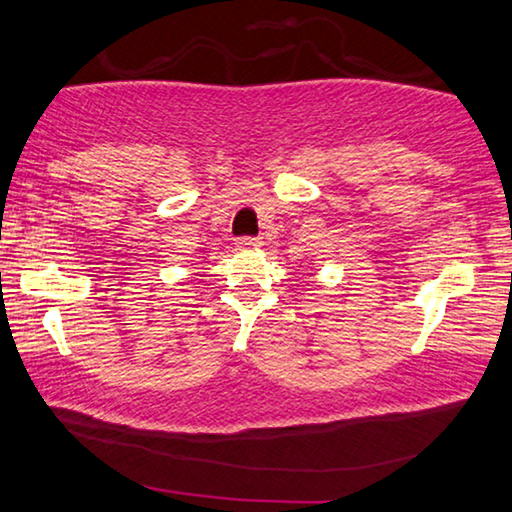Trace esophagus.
<instances>
[{
  "label": "esophagus",
  "instance_id": "esophagus-1",
  "mask_svg": "<svg viewBox=\"0 0 512 512\" xmlns=\"http://www.w3.org/2000/svg\"><path fill=\"white\" fill-rule=\"evenodd\" d=\"M261 245H263L261 238H240L236 242L238 249H256V247H261Z\"/></svg>",
  "mask_w": 512,
  "mask_h": 512
}]
</instances>
